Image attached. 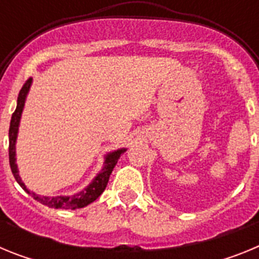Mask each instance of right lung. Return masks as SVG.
I'll return each mask as SVG.
<instances>
[{"mask_svg":"<svg viewBox=\"0 0 259 259\" xmlns=\"http://www.w3.org/2000/svg\"><path fill=\"white\" fill-rule=\"evenodd\" d=\"M32 85V77L26 81V84L20 89L19 96H18L17 101V109L13 113L10 122V130H9V161H10L11 172H13L14 178L18 182V184L22 187L24 191L28 194H31L32 197L38 201L40 203L45 205V206L53 207V209H80L84 207L89 203H92L93 201L97 200L102 194V192L106 188L109 178L113 172V168L115 167L116 162L120 158V155L125 152V148H120L114 152H110L105 155V162L102 170L96 175L95 179L87 185L83 191H80L79 193H75L74 196H57V197H49V196H40V194L35 193V192L29 191L26 187V184L22 182L19 175V170H18L17 164V139H18V131H19V123L20 118H22L23 109H24V104H26L27 95L29 92V88Z\"/></svg>","mask_w":259,"mask_h":259,"instance_id":"obj_1","label":"right lung"}]
</instances>
